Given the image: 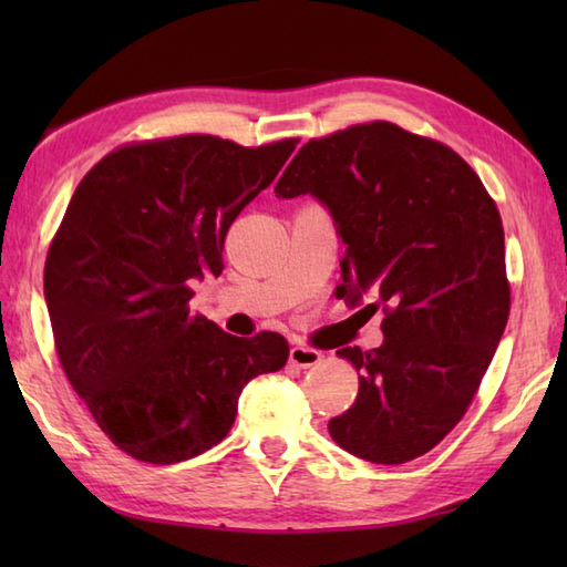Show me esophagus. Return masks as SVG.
Here are the masks:
<instances>
[{
  "mask_svg": "<svg viewBox=\"0 0 567 567\" xmlns=\"http://www.w3.org/2000/svg\"><path fill=\"white\" fill-rule=\"evenodd\" d=\"M321 351L317 348H309V346H292L290 348V363L295 368H315L321 363Z\"/></svg>",
  "mask_w": 567,
  "mask_h": 567,
  "instance_id": "esophagus-1",
  "label": "esophagus"
}]
</instances>
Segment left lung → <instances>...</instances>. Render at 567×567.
Returning <instances> with one entry per match:
<instances>
[{
	"mask_svg": "<svg viewBox=\"0 0 567 567\" xmlns=\"http://www.w3.org/2000/svg\"><path fill=\"white\" fill-rule=\"evenodd\" d=\"M275 192L327 204L346 246L341 295L372 292L384 315L380 348L336 351L360 390L331 439L382 465L429 453L473 404L509 319L495 199L453 148L392 122L311 138Z\"/></svg>",
	"mask_w": 567,
	"mask_h": 567,
	"instance_id": "1",
	"label": "left lung"
}]
</instances>
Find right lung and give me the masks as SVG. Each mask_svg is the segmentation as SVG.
Returning a JSON list of instances; mask_svg holds the SVG:
<instances>
[{
  "instance_id": "add662e5",
  "label": "right lung",
  "mask_w": 567,
  "mask_h": 567,
  "mask_svg": "<svg viewBox=\"0 0 567 567\" xmlns=\"http://www.w3.org/2000/svg\"><path fill=\"white\" fill-rule=\"evenodd\" d=\"M295 146L136 141L104 155L72 195L43 270L55 351L100 429L136 461L209 451L231 431L248 380L287 363L280 333L238 339L192 315L189 280L221 272L228 226Z\"/></svg>"
}]
</instances>
